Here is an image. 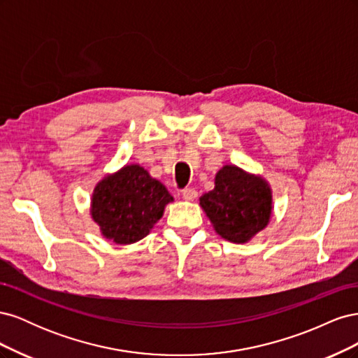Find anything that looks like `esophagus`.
<instances>
[{
  "label": "esophagus",
  "instance_id": "34e87169",
  "mask_svg": "<svg viewBox=\"0 0 358 358\" xmlns=\"http://www.w3.org/2000/svg\"><path fill=\"white\" fill-rule=\"evenodd\" d=\"M197 191L194 189V188H185L182 191V197L185 199V200H188V201H192V200H196L197 199Z\"/></svg>",
  "mask_w": 358,
  "mask_h": 358
}]
</instances>
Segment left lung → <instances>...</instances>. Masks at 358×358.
Segmentation results:
<instances>
[{"label": "left lung", "mask_w": 358, "mask_h": 358, "mask_svg": "<svg viewBox=\"0 0 358 358\" xmlns=\"http://www.w3.org/2000/svg\"><path fill=\"white\" fill-rule=\"evenodd\" d=\"M216 233L234 243H245L268 222L272 192L262 178L225 166L215 178V188L200 199Z\"/></svg>", "instance_id": "1"}]
</instances>
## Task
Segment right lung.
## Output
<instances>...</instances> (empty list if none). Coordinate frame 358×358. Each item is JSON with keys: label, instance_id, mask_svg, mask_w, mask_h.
Here are the masks:
<instances>
[{"label": "right lung", "instance_id": "right-lung-1", "mask_svg": "<svg viewBox=\"0 0 358 358\" xmlns=\"http://www.w3.org/2000/svg\"><path fill=\"white\" fill-rule=\"evenodd\" d=\"M173 197L140 166H127L96 185L92 218L101 233L119 245L134 243L149 233Z\"/></svg>", "mask_w": 358, "mask_h": 358}]
</instances>
